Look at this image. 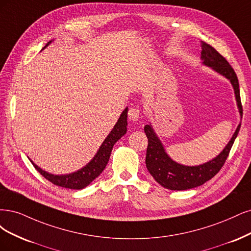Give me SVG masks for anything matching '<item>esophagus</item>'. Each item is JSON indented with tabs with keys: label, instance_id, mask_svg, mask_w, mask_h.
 <instances>
[{
	"label": "esophagus",
	"instance_id": "34e87169",
	"mask_svg": "<svg viewBox=\"0 0 251 251\" xmlns=\"http://www.w3.org/2000/svg\"><path fill=\"white\" fill-rule=\"evenodd\" d=\"M140 115H141V110L139 108L132 107V108L129 109V111H128V117H129V119L132 120V121L139 120Z\"/></svg>",
	"mask_w": 251,
	"mask_h": 251
}]
</instances>
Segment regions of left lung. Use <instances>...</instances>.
<instances>
[{
    "instance_id": "obj_1",
    "label": "left lung",
    "mask_w": 251,
    "mask_h": 251,
    "mask_svg": "<svg viewBox=\"0 0 251 251\" xmlns=\"http://www.w3.org/2000/svg\"><path fill=\"white\" fill-rule=\"evenodd\" d=\"M201 59L204 66L212 68L214 71L227 78L234 91V96L238 104L240 116L242 118L243 109L240 98V88L238 77L230 64L223 56L218 53L212 46L201 42ZM241 124L237 127L232 137L219 155L207 163L199 166H183L176 163L167 154L163 144L153 130L151 124L144 127L145 133L148 137V147L146 153V167L149 173L153 176L161 187L172 191H183L199 187L220 171L223 167L233 142L239 133Z\"/></svg>"
}]
</instances>
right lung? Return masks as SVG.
Listing matches in <instances>:
<instances>
[{
  "label": "right lung",
  "mask_w": 251,
  "mask_h": 251,
  "mask_svg": "<svg viewBox=\"0 0 251 251\" xmlns=\"http://www.w3.org/2000/svg\"><path fill=\"white\" fill-rule=\"evenodd\" d=\"M51 43L52 40H50V42L44 47V49L46 47L49 46ZM127 112H128V108L126 107L123 110L122 114H121L115 127L112 128V130L109 132L106 139H105L104 142L102 143V145L100 146L98 152L96 153L94 158L85 167L78 170V171L71 174H67V175H54V174L46 172L43 169H40L32 160L30 161L46 179L51 181L55 185H58V187H62L66 189H71V190L84 189L102 173V171L108 163L114 145L126 133Z\"/></svg>",
  "instance_id": "right-lung-1"
}]
</instances>
